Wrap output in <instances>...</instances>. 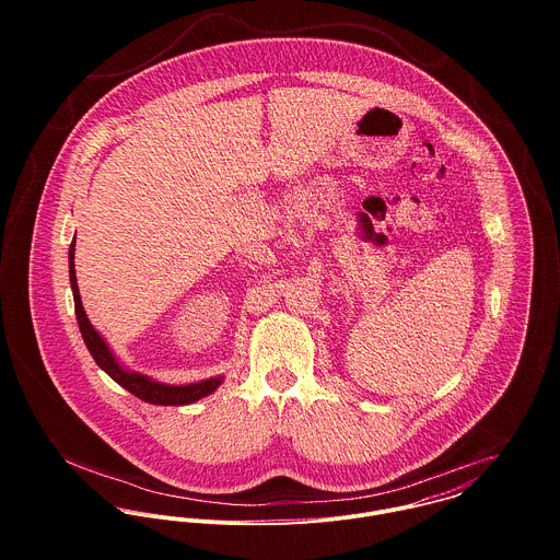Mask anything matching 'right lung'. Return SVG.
Here are the masks:
<instances>
[{"label": "right lung", "mask_w": 560, "mask_h": 560, "mask_svg": "<svg viewBox=\"0 0 560 560\" xmlns=\"http://www.w3.org/2000/svg\"><path fill=\"white\" fill-rule=\"evenodd\" d=\"M69 276H71V289H73L75 315H78V323H80L81 338H83L90 355L98 364V369H103L118 386H122L125 390H129L138 399L153 402V405H189L194 400L209 397L211 393H215L220 388V384L224 382L222 375L209 377V380H202V382H196V384L170 386V384H161V382L151 380L149 375H142V373L125 369L118 362V358L114 355V351L109 349V345L103 340V336L92 327V323H90L85 311H83L80 287H78V276H75V240H73L71 247H69Z\"/></svg>", "instance_id": "1"}]
</instances>
